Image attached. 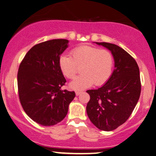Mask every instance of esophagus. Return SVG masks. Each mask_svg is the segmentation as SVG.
<instances>
[{
    "label": "esophagus",
    "mask_w": 156,
    "mask_h": 156,
    "mask_svg": "<svg viewBox=\"0 0 156 156\" xmlns=\"http://www.w3.org/2000/svg\"><path fill=\"white\" fill-rule=\"evenodd\" d=\"M81 93H82V91H76V96L80 95V94H81Z\"/></svg>",
    "instance_id": "1"
}]
</instances>
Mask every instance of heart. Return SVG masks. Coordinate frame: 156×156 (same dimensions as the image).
Returning <instances> with one entry per match:
<instances>
[{"label": "heart", "mask_w": 156, "mask_h": 156, "mask_svg": "<svg viewBox=\"0 0 156 156\" xmlns=\"http://www.w3.org/2000/svg\"><path fill=\"white\" fill-rule=\"evenodd\" d=\"M113 55L105 49L83 45L71 51V56L62 55L59 58L61 72L68 79H72L81 66L80 76L69 84L72 89L82 90L92 86L105 84L111 77L113 68Z\"/></svg>", "instance_id": "1"}]
</instances>
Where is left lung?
<instances>
[{"label": "left lung", "instance_id": "obj_1", "mask_svg": "<svg viewBox=\"0 0 156 156\" xmlns=\"http://www.w3.org/2000/svg\"><path fill=\"white\" fill-rule=\"evenodd\" d=\"M106 48L114 59V70L101 87L89 90L87 116L99 129L112 131L124 124L132 114L141 93L140 69L136 61L119 46L95 43Z\"/></svg>", "mask_w": 156, "mask_h": 156}]
</instances>
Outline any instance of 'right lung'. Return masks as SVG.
Instances as JSON below:
<instances>
[{"instance_id": "right-lung-1", "label": "right lung", "mask_w": 156, "mask_h": 156, "mask_svg": "<svg viewBox=\"0 0 156 156\" xmlns=\"http://www.w3.org/2000/svg\"><path fill=\"white\" fill-rule=\"evenodd\" d=\"M68 43V40L55 39L37 44L19 66L17 82L21 105L30 119L43 126L61 122L75 97L74 91L61 89L66 80L58 60Z\"/></svg>"}]
</instances>
